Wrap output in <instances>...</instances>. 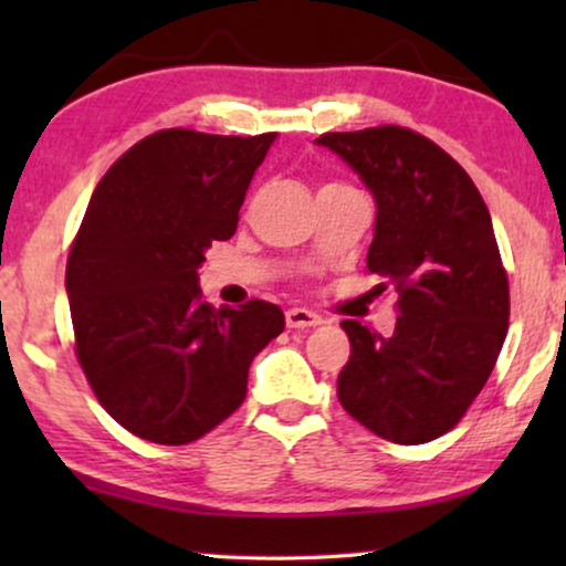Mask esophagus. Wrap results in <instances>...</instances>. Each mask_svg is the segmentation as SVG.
<instances>
[{
	"mask_svg": "<svg viewBox=\"0 0 566 566\" xmlns=\"http://www.w3.org/2000/svg\"><path fill=\"white\" fill-rule=\"evenodd\" d=\"M324 319L319 314H314V312H308V308H301V306H296V308H289V312H285V324H289L291 329H308V327H319Z\"/></svg>",
	"mask_w": 566,
	"mask_h": 566,
	"instance_id": "34e87169",
	"label": "esophagus"
}]
</instances>
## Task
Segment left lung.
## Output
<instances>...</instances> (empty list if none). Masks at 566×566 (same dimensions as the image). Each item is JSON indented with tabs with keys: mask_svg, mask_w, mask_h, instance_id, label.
I'll return each instance as SVG.
<instances>
[{
	"mask_svg": "<svg viewBox=\"0 0 566 566\" xmlns=\"http://www.w3.org/2000/svg\"><path fill=\"white\" fill-rule=\"evenodd\" d=\"M376 200L368 270L399 291L391 337L345 319V412L391 443L417 446L453 428L484 389L507 335L510 291L476 185L415 130L324 134ZM384 283V285H386Z\"/></svg>",
	"mask_w": 566,
	"mask_h": 566,
	"instance_id": "1",
	"label": "left lung"
}]
</instances>
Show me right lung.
<instances>
[{"instance_id": "add662e5", "label": "right lung", "mask_w": 566, "mask_h": 566, "mask_svg": "<svg viewBox=\"0 0 566 566\" xmlns=\"http://www.w3.org/2000/svg\"><path fill=\"white\" fill-rule=\"evenodd\" d=\"M275 134L146 136L92 192L66 262L76 358L99 405L134 436L185 446L239 409L247 374L285 327L275 304L200 301L211 242L234 237Z\"/></svg>"}]
</instances>
